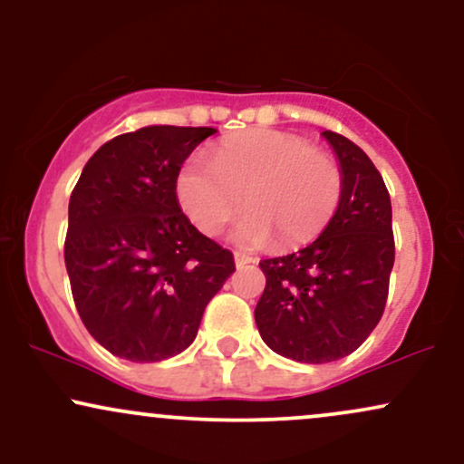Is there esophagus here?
<instances>
[{"instance_id": "obj_1", "label": "esophagus", "mask_w": 464, "mask_h": 464, "mask_svg": "<svg viewBox=\"0 0 464 464\" xmlns=\"http://www.w3.org/2000/svg\"><path fill=\"white\" fill-rule=\"evenodd\" d=\"M233 259H236L237 268H242V266L246 264H255V257H250V255H244V253H236L233 255Z\"/></svg>"}]
</instances>
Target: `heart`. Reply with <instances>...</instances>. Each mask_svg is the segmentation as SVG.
Listing matches in <instances>:
<instances>
[{
	"label": "heart",
	"mask_w": 464,
	"mask_h": 464,
	"mask_svg": "<svg viewBox=\"0 0 464 464\" xmlns=\"http://www.w3.org/2000/svg\"><path fill=\"white\" fill-rule=\"evenodd\" d=\"M344 194L343 168L299 135L255 130L225 140L211 154L179 169L177 198L207 236H218L244 205L233 237L246 248L273 242L295 248L334 220Z\"/></svg>",
	"instance_id": "1"
}]
</instances>
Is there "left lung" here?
Returning <instances> with one entry per match:
<instances>
[{
    "label": "left lung",
    "instance_id": "left-lung-1",
    "mask_svg": "<svg viewBox=\"0 0 464 464\" xmlns=\"http://www.w3.org/2000/svg\"><path fill=\"white\" fill-rule=\"evenodd\" d=\"M323 137L343 168V202L310 246L259 262L266 287L255 307L264 343L303 364L340 360L369 338L384 314L395 264L384 179L347 137Z\"/></svg>",
    "mask_w": 464,
    "mask_h": 464
}]
</instances>
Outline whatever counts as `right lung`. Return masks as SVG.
<instances>
[{"label":"right lung","instance_id":"right-lung-1","mask_svg":"<svg viewBox=\"0 0 464 464\" xmlns=\"http://www.w3.org/2000/svg\"><path fill=\"white\" fill-rule=\"evenodd\" d=\"M216 129L146 126L106 141L69 198L65 266L84 327L106 351L161 362L194 343L236 270L180 211L177 177Z\"/></svg>","mask_w":464,"mask_h":464}]
</instances>
